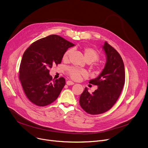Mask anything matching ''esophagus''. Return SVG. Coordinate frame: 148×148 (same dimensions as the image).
Returning a JSON list of instances; mask_svg holds the SVG:
<instances>
[{
  "mask_svg": "<svg viewBox=\"0 0 148 148\" xmlns=\"http://www.w3.org/2000/svg\"><path fill=\"white\" fill-rule=\"evenodd\" d=\"M74 84V82L70 81V80H68L66 82V84L68 85V86H70V85H73Z\"/></svg>",
  "mask_w": 148,
  "mask_h": 148,
  "instance_id": "1",
  "label": "esophagus"
}]
</instances>
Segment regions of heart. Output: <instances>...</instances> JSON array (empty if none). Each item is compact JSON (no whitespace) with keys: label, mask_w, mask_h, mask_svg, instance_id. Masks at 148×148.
<instances>
[{"label":"heart","mask_w":148,"mask_h":148,"mask_svg":"<svg viewBox=\"0 0 148 148\" xmlns=\"http://www.w3.org/2000/svg\"><path fill=\"white\" fill-rule=\"evenodd\" d=\"M71 50H68L63 55V60H67L68 58L71 54ZM83 53H84V58L86 61H90V63L97 61L99 56L98 53L94 49H93L90 47H84L83 49ZM95 69L97 71H99L100 69L99 66H96ZM68 73L69 75L71 77V78L74 80H79L80 79L82 76H86V73L83 70H79L74 68H69L68 69Z\"/></svg>","instance_id":"1"}]
</instances>
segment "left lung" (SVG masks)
Here are the masks:
<instances>
[{"instance_id": "1", "label": "left lung", "mask_w": 148, "mask_h": 148, "mask_svg": "<svg viewBox=\"0 0 148 148\" xmlns=\"http://www.w3.org/2000/svg\"><path fill=\"white\" fill-rule=\"evenodd\" d=\"M103 49L106 55L105 66L97 78L89 82L97 85L98 88L90 94L85 88L80 97V106L90 114L103 113L110 110L119 98L125 84V68L119 53L107 42Z\"/></svg>"}]
</instances>
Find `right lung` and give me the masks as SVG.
<instances>
[{"instance_id":"obj_1","label":"right lung","mask_w":148,"mask_h":148,"mask_svg":"<svg viewBox=\"0 0 148 148\" xmlns=\"http://www.w3.org/2000/svg\"><path fill=\"white\" fill-rule=\"evenodd\" d=\"M74 45L62 37L51 35L31 44L21 61L19 79L27 98L38 106L50 104L65 84L64 77L54 80L50 69L61 63L64 54Z\"/></svg>"}]
</instances>
